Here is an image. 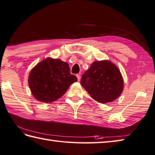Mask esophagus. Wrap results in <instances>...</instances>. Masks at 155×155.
Here are the masks:
<instances>
[{
  "label": "esophagus",
  "instance_id": "1",
  "mask_svg": "<svg viewBox=\"0 0 155 155\" xmlns=\"http://www.w3.org/2000/svg\"><path fill=\"white\" fill-rule=\"evenodd\" d=\"M77 77L78 81H80V80H81V75L80 74H77Z\"/></svg>",
  "mask_w": 155,
  "mask_h": 155
}]
</instances>
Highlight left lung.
<instances>
[{"mask_svg": "<svg viewBox=\"0 0 155 155\" xmlns=\"http://www.w3.org/2000/svg\"><path fill=\"white\" fill-rule=\"evenodd\" d=\"M81 83L93 99L101 104L114 101L124 89L120 69L107 60L93 62L82 77Z\"/></svg>", "mask_w": 155, "mask_h": 155, "instance_id": "left-lung-1", "label": "left lung"}]
</instances>
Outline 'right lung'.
<instances>
[{"label":"right lung","instance_id":"right-lung-1","mask_svg":"<svg viewBox=\"0 0 155 155\" xmlns=\"http://www.w3.org/2000/svg\"><path fill=\"white\" fill-rule=\"evenodd\" d=\"M68 63L47 58L30 72L28 84L33 96L41 103L50 104L61 97L72 83L77 81L71 74Z\"/></svg>","mask_w":155,"mask_h":155}]
</instances>
